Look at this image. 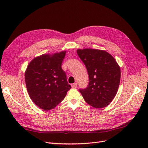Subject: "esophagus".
<instances>
[{"label":"esophagus","instance_id":"esophagus-1","mask_svg":"<svg viewBox=\"0 0 148 148\" xmlns=\"http://www.w3.org/2000/svg\"><path fill=\"white\" fill-rule=\"evenodd\" d=\"M71 87L73 88H77V83H73L71 84Z\"/></svg>","mask_w":148,"mask_h":148}]
</instances>
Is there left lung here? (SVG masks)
<instances>
[{
    "instance_id": "obj_1",
    "label": "left lung",
    "mask_w": 148,
    "mask_h": 148,
    "mask_svg": "<svg viewBox=\"0 0 148 148\" xmlns=\"http://www.w3.org/2000/svg\"><path fill=\"white\" fill-rule=\"evenodd\" d=\"M77 53L86 67L89 85L79 92L89 105L104 108L112 101L117 92L120 68L114 58L106 51L86 48Z\"/></svg>"
}]
</instances>
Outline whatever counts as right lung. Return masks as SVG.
Instances as JSON below:
<instances>
[{"instance_id": "1", "label": "right lung", "mask_w": 148, "mask_h": 148, "mask_svg": "<svg viewBox=\"0 0 148 148\" xmlns=\"http://www.w3.org/2000/svg\"><path fill=\"white\" fill-rule=\"evenodd\" d=\"M66 51L35 57L27 66L25 79L28 95L40 108L49 110L65 98L71 86L61 65Z\"/></svg>"}]
</instances>
